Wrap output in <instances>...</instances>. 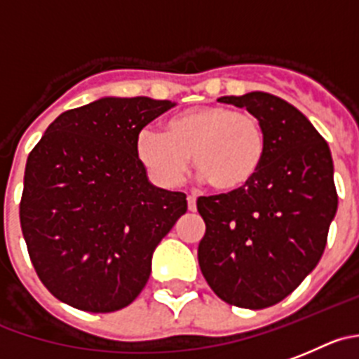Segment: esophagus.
Returning <instances> with one entry per match:
<instances>
[{"label":"esophagus","instance_id":"obj_1","mask_svg":"<svg viewBox=\"0 0 359 359\" xmlns=\"http://www.w3.org/2000/svg\"><path fill=\"white\" fill-rule=\"evenodd\" d=\"M187 209H189L191 212H195V210H196V198H195V196H187Z\"/></svg>","mask_w":359,"mask_h":359}]
</instances>
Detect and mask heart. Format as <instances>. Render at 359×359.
Here are the masks:
<instances>
[{
    "label": "heart",
    "mask_w": 359,
    "mask_h": 359,
    "mask_svg": "<svg viewBox=\"0 0 359 359\" xmlns=\"http://www.w3.org/2000/svg\"><path fill=\"white\" fill-rule=\"evenodd\" d=\"M266 154L262 122L221 104L184 109L164 123V133L143 129L136 138V157L163 187L180 182L193 156L200 180L221 193H236L255 180Z\"/></svg>",
    "instance_id": "heart-1"
}]
</instances>
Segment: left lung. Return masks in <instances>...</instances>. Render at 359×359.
I'll return each instance as SVG.
<instances>
[{
	"mask_svg": "<svg viewBox=\"0 0 359 359\" xmlns=\"http://www.w3.org/2000/svg\"><path fill=\"white\" fill-rule=\"evenodd\" d=\"M262 122L267 154L236 193L200 196L198 262L217 297L250 310L285 299L324 253L338 196L327 143L287 100L266 92L219 97Z\"/></svg>",
	"mask_w": 359,
	"mask_h": 359,
	"instance_id": "left-lung-1",
	"label": "left lung"
}]
</instances>
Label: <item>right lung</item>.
Masks as SVG:
<instances>
[{"label": "right lung", "instance_id": "add662e5", "mask_svg": "<svg viewBox=\"0 0 359 359\" xmlns=\"http://www.w3.org/2000/svg\"><path fill=\"white\" fill-rule=\"evenodd\" d=\"M150 97H100L62 113L29 152L21 229L40 281L93 313L133 303L157 244L187 210L184 193L149 180L140 130L173 108Z\"/></svg>", "mask_w": 359, "mask_h": 359}]
</instances>
